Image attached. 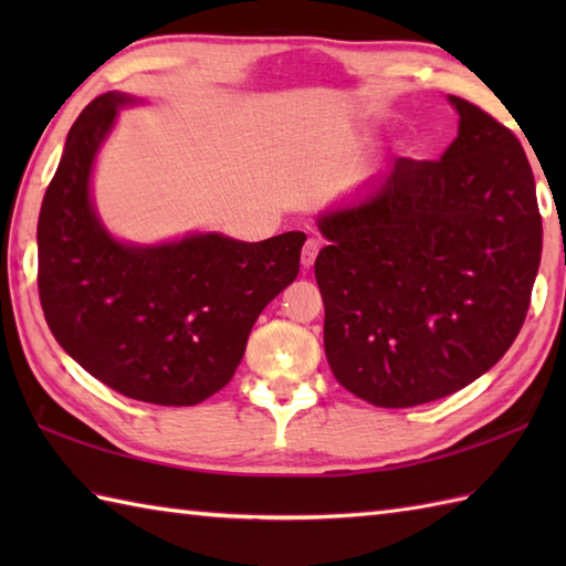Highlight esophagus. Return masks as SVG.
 <instances>
[{
  "instance_id": "34e87169",
  "label": "esophagus",
  "mask_w": 566,
  "mask_h": 566,
  "mask_svg": "<svg viewBox=\"0 0 566 566\" xmlns=\"http://www.w3.org/2000/svg\"><path fill=\"white\" fill-rule=\"evenodd\" d=\"M318 250H321L318 240H316V238H308L306 243H304V250H302V264H304V268H311V264L316 262Z\"/></svg>"
}]
</instances>
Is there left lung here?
Instances as JSON below:
<instances>
[{
    "mask_svg": "<svg viewBox=\"0 0 566 566\" xmlns=\"http://www.w3.org/2000/svg\"><path fill=\"white\" fill-rule=\"evenodd\" d=\"M460 128L440 160L399 158L357 201L318 216L323 345L347 391L428 403L494 367L521 333L543 252L525 150L450 94Z\"/></svg>",
    "mask_w": 566,
    "mask_h": 566,
    "instance_id": "1",
    "label": "left lung"
}]
</instances>
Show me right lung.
I'll return each mask as SVG.
<instances>
[{
    "mask_svg": "<svg viewBox=\"0 0 566 566\" xmlns=\"http://www.w3.org/2000/svg\"><path fill=\"white\" fill-rule=\"evenodd\" d=\"M136 102L106 92L70 128L39 216L41 306L60 347L106 387L146 403L195 406L233 379L262 308L296 280L306 235L116 240L90 182L118 109Z\"/></svg>",
    "mask_w": 566,
    "mask_h": 566,
    "instance_id": "obj_1",
    "label": "right lung"
}]
</instances>
